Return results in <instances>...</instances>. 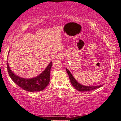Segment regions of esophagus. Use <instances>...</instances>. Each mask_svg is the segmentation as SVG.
<instances>
[{"mask_svg":"<svg viewBox=\"0 0 121 121\" xmlns=\"http://www.w3.org/2000/svg\"><path fill=\"white\" fill-rule=\"evenodd\" d=\"M63 57V53L62 52H60L58 54L57 59L58 60H61V59Z\"/></svg>","mask_w":121,"mask_h":121,"instance_id":"esophagus-1","label":"esophagus"}]
</instances>
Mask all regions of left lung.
Listing matches in <instances>:
<instances>
[{"label":"left lung","mask_w":121,"mask_h":121,"mask_svg":"<svg viewBox=\"0 0 121 121\" xmlns=\"http://www.w3.org/2000/svg\"><path fill=\"white\" fill-rule=\"evenodd\" d=\"M65 69L69 75V77L70 82L71 83L72 86L78 91L81 92L92 91L93 90L99 88V87H100L103 86V85H100V86H83V85H82L81 84H80L75 79V78L73 77L72 74L71 73L70 71L67 68H65Z\"/></svg>","instance_id":"obj_1"}]
</instances>
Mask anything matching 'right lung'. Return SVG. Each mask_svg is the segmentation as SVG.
I'll use <instances>...</instances> for the list:
<instances>
[{"label": "right lung", "instance_id": "1", "mask_svg": "<svg viewBox=\"0 0 121 121\" xmlns=\"http://www.w3.org/2000/svg\"><path fill=\"white\" fill-rule=\"evenodd\" d=\"M9 51L8 52V54ZM7 69L11 80L15 83L22 89L28 92L41 91L46 88L50 82V70L52 65V62L49 63L47 68L35 78L31 79L23 78L17 75L13 72L10 69L7 61Z\"/></svg>", "mask_w": 121, "mask_h": 121}]
</instances>
